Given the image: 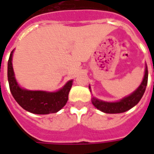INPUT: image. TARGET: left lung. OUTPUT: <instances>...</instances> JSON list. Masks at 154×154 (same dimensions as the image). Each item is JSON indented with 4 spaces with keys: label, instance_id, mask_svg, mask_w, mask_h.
<instances>
[{
    "label": "left lung",
    "instance_id": "left-lung-1",
    "mask_svg": "<svg viewBox=\"0 0 154 154\" xmlns=\"http://www.w3.org/2000/svg\"><path fill=\"white\" fill-rule=\"evenodd\" d=\"M148 75H149L148 67L146 64L144 76H143L142 82L139 85V87L133 93L127 96V97H124L123 99L119 100V101L109 102V101H104V100H99L96 97H92L91 102L93 104L94 106L104 113L118 114L125 112L127 110H130L134 106H136L139 102V100H141V98H142L143 93L145 91L147 84H148ZM89 89H90V91H91L90 86H89Z\"/></svg>",
    "mask_w": 154,
    "mask_h": 154
}]
</instances>
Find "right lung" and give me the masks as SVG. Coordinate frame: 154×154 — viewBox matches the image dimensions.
<instances>
[{
  "mask_svg": "<svg viewBox=\"0 0 154 154\" xmlns=\"http://www.w3.org/2000/svg\"><path fill=\"white\" fill-rule=\"evenodd\" d=\"M14 50L10 54L7 67V77L9 86L12 96L16 102L29 112L37 115H47L56 113L66 105L68 94L72 86V80L67 82L57 91H30L19 86L15 77L12 66V56Z\"/></svg>",
  "mask_w": 154,
  "mask_h": 154,
  "instance_id": "1",
  "label": "right lung"
}]
</instances>
